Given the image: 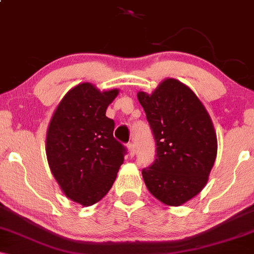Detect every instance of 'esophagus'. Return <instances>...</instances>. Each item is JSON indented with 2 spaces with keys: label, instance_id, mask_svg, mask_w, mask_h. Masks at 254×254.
<instances>
[{
  "label": "esophagus",
  "instance_id": "34e87169",
  "mask_svg": "<svg viewBox=\"0 0 254 254\" xmlns=\"http://www.w3.org/2000/svg\"><path fill=\"white\" fill-rule=\"evenodd\" d=\"M127 150H129V154H130V156H133L135 155V153H136V148H135V144L133 143H129L127 145Z\"/></svg>",
  "mask_w": 254,
  "mask_h": 254
}]
</instances>
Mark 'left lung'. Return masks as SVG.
<instances>
[{"instance_id": "obj_1", "label": "left lung", "mask_w": 254, "mask_h": 254, "mask_svg": "<svg viewBox=\"0 0 254 254\" xmlns=\"http://www.w3.org/2000/svg\"><path fill=\"white\" fill-rule=\"evenodd\" d=\"M156 142V159L142 171L149 192L179 206L203 190L217 155L210 115L190 87L166 78L150 94L137 93Z\"/></svg>"}]
</instances>
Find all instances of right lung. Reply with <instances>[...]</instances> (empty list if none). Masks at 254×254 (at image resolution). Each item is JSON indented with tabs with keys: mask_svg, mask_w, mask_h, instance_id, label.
<instances>
[{
	"mask_svg": "<svg viewBox=\"0 0 254 254\" xmlns=\"http://www.w3.org/2000/svg\"><path fill=\"white\" fill-rule=\"evenodd\" d=\"M118 93L78 83L66 92L49 123V167L63 193L82 206L106 196L124 161V147L113 137L115 122L106 117Z\"/></svg>",
	"mask_w": 254,
	"mask_h": 254,
	"instance_id": "add662e5",
	"label": "right lung"
}]
</instances>
